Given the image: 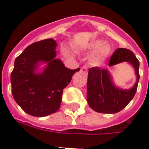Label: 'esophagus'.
Segmentation results:
<instances>
[{
	"mask_svg": "<svg viewBox=\"0 0 149 149\" xmlns=\"http://www.w3.org/2000/svg\"><path fill=\"white\" fill-rule=\"evenodd\" d=\"M81 71L84 73H87L88 72V66L87 65H84V66L81 67Z\"/></svg>",
	"mask_w": 149,
	"mask_h": 149,
	"instance_id": "esophagus-1",
	"label": "esophagus"
}]
</instances>
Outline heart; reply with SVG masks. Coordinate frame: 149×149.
<instances>
[{
  "mask_svg": "<svg viewBox=\"0 0 149 149\" xmlns=\"http://www.w3.org/2000/svg\"><path fill=\"white\" fill-rule=\"evenodd\" d=\"M86 49L89 51H95L93 58V63L95 64H98L104 60L111 51L110 46L108 44H103L101 40H94L89 42Z\"/></svg>",
  "mask_w": 149,
  "mask_h": 149,
  "instance_id": "heart-1",
  "label": "heart"
}]
</instances>
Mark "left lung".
Instances as JSON below:
<instances>
[{
	"instance_id": "8db88e82",
	"label": "left lung",
	"mask_w": 149,
	"mask_h": 149,
	"mask_svg": "<svg viewBox=\"0 0 149 149\" xmlns=\"http://www.w3.org/2000/svg\"><path fill=\"white\" fill-rule=\"evenodd\" d=\"M122 62L131 63L135 68L136 82L131 89L122 90L114 86L106 69L93 67L89 69L87 81V101L95 111L101 113H116L121 111L133 99L137 90L139 79V62L132 51L118 48L110 56L109 65Z\"/></svg>"
}]
</instances>
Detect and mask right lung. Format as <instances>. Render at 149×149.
Masks as SVG:
<instances>
[{"instance_id": "1", "label": "right lung", "mask_w": 149, "mask_h": 149, "mask_svg": "<svg viewBox=\"0 0 149 149\" xmlns=\"http://www.w3.org/2000/svg\"><path fill=\"white\" fill-rule=\"evenodd\" d=\"M56 43L53 39L36 42L17 56L11 73L12 93L22 110L33 116L42 117L56 113L62 101L63 89L80 71L65 68L55 59ZM39 61L47 63L44 72L36 74Z\"/></svg>"}]
</instances>
